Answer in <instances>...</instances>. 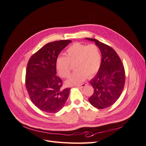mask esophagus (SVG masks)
I'll list each match as a JSON object with an SVG mask.
<instances>
[{
    "instance_id": "34e87169",
    "label": "esophagus",
    "mask_w": 146,
    "mask_h": 146,
    "mask_svg": "<svg viewBox=\"0 0 146 146\" xmlns=\"http://www.w3.org/2000/svg\"><path fill=\"white\" fill-rule=\"evenodd\" d=\"M85 86H86V84H85V83L81 84V85H76V86L79 87V88H83V87H85Z\"/></svg>"
}]
</instances>
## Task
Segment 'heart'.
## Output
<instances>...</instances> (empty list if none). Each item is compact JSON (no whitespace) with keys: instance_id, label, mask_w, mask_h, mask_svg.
<instances>
[{"instance_id":"heart-1","label":"heart","mask_w":146,"mask_h":146,"mask_svg":"<svg viewBox=\"0 0 146 146\" xmlns=\"http://www.w3.org/2000/svg\"><path fill=\"white\" fill-rule=\"evenodd\" d=\"M99 48L94 44L89 45L80 42L74 43L65 52V56H60L56 60L55 66L60 76L69 77L71 70L70 64H74L76 69L66 81L68 85L83 82L88 77L95 75L99 70L101 63Z\"/></svg>"}]
</instances>
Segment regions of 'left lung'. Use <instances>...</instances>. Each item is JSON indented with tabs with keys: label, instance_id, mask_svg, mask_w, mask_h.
<instances>
[{
	"label": "left lung",
	"instance_id": "left-lung-1",
	"mask_svg": "<svg viewBox=\"0 0 146 146\" xmlns=\"http://www.w3.org/2000/svg\"><path fill=\"white\" fill-rule=\"evenodd\" d=\"M94 42L101 52L100 68L90 83L94 93L90 103L98 109L108 108L119 98L125 85V70L122 61L113 48L96 39L85 38Z\"/></svg>",
	"mask_w": 146,
	"mask_h": 146
}]
</instances>
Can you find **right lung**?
Instances as JSON below:
<instances>
[{
    "label": "right lung",
    "mask_w": 146,
    "mask_h": 146,
    "mask_svg": "<svg viewBox=\"0 0 146 146\" xmlns=\"http://www.w3.org/2000/svg\"><path fill=\"white\" fill-rule=\"evenodd\" d=\"M70 40L47 43L30 58L26 70L25 86L30 98L41 111L55 113L63 108L70 88L61 89L62 80L56 76V60Z\"/></svg>",
    "instance_id": "obj_1"
}]
</instances>
